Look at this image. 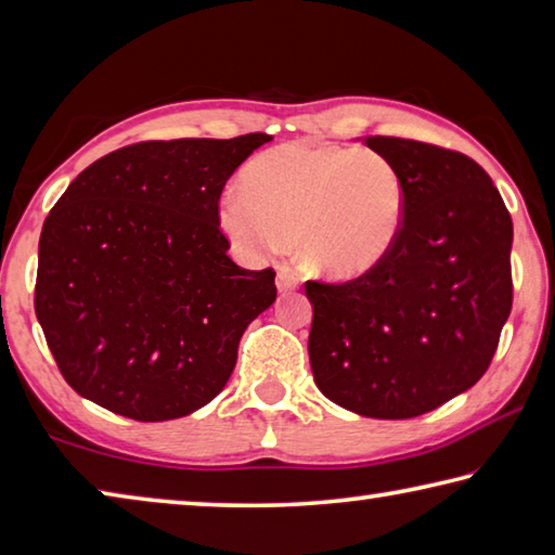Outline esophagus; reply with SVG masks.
<instances>
[{"label":"esophagus","mask_w":555,"mask_h":555,"mask_svg":"<svg viewBox=\"0 0 555 555\" xmlns=\"http://www.w3.org/2000/svg\"><path fill=\"white\" fill-rule=\"evenodd\" d=\"M299 285V275L289 268H280L278 270V289L280 293H293V289Z\"/></svg>","instance_id":"1"}]
</instances>
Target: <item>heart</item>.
I'll list each match as a JSON object with an SVG mask.
<instances>
[{
    "label": "heart",
    "instance_id": "b5f03b06",
    "mask_svg": "<svg viewBox=\"0 0 555 555\" xmlns=\"http://www.w3.org/2000/svg\"><path fill=\"white\" fill-rule=\"evenodd\" d=\"M406 188L373 149L293 141L253 158L243 192L221 202V227L243 253L266 256L297 243L305 268L334 280L361 278L400 241Z\"/></svg>",
    "mask_w": 555,
    "mask_h": 555
}]
</instances>
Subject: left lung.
<instances>
[{
  "label": "left lung",
  "instance_id": "obj_1",
  "mask_svg": "<svg viewBox=\"0 0 555 555\" xmlns=\"http://www.w3.org/2000/svg\"><path fill=\"white\" fill-rule=\"evenodd\" d=\"M400 170L406 221L380 266L309 280V363L328 400L412 420L480 380L512 312V217L490 175L459 151L367 135Z\"/></svg>",
  "mask_w": 555,
  "mask_h": 555
}]
</instances>
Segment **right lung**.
I'll return each mask as SVG.
<instances>
[{
  "mask_svg": "<svg viewBox=\"0 0 555 555\" xmlns=\"http://www.w3.org/2000/svg\"><path fill=\"white\" fill-rule=\"evenodd\" d=\"M268 141H141L70 182L38 241L36 317L65 383L135 422H168L229 383L275 270L229 258L219 197Z\"/></svg>",
  "mask_w": 555,
  "mask_h": 555,
  "instance_id": "right-lung-1",
  "label": "right lung"
}]
</instances>
